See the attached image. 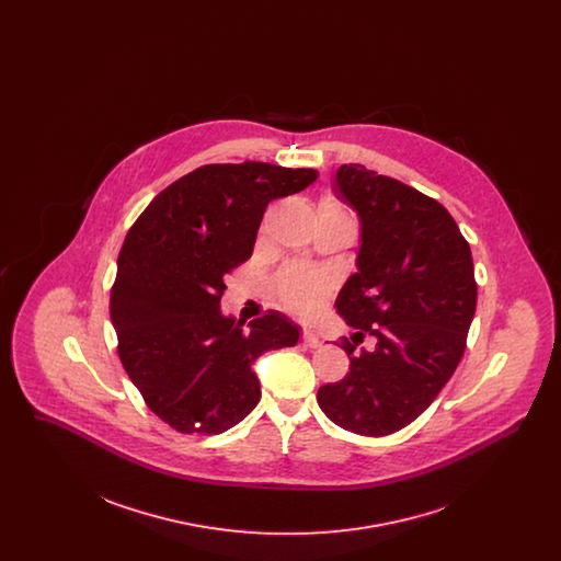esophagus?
Segmentation results:
<instances>
[{
  "label": "esophagus",
  "mask_w": 561,
  "mask_h": 561,
  "mask_svg": "<svg viewBox=\"0 0 561 561\" xmlns=\"http://www.w3.org/2000/svg\"><path fill=\"white\" fill-rule=\"evenodd\" d=\"M302 343H305L307 347L316 348L320 347L321 339L313 330H305V332H302Z\"/></svg>",
  "instance_id": "1"
}]
</instances>
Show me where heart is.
I'll return each instance as SVG.
<instances>
[{"label":"heart","instance_id":"heart-1","mask_svg":"<svg viewBox=\"0 0 561 561\" xmlns=\"http://www.w3.org/2000/svg\"><path fill=\"white\" fill-rule=\"evenodd\" d=\"M318 210H320V218L343 220V222L353 225V214L348 210L347 204L341 197H336L334 193L321 195ZM273 290L284 309H288L298 318H311L328 300V296L332 293V284L323 273L316 268L305 267V265H288L275 275Z\"/></svg>","mask_w":561,"mask_h":561}]
</instances>
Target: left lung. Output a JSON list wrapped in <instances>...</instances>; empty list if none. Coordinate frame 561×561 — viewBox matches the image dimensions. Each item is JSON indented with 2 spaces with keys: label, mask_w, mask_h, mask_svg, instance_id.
I'll list each match as a JSON object with an SVG mask.
<instances>
[{
  "label": "left lung",
  "mask_w": 561,
  "mask_h": 561,
  "mask_svg": "<svg viewBox=\"0 0 561 561\" xmlns=\"http://www.w3.org/2000/svg\"><path fill=\"white\" fill-rule=\"evenodd\" d=\"M339 193L362 218L359 271L336 298L357 332L341 339L343 380L318 403L339 427L385 437L416 421L450 380L476 316L478 282L469 241L437 199L362 163L341 165ZM370 333L373 352L358 348Z\"/></svg>",
  "instance_id": "obj_1"
}]
</instances>
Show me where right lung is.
<instances>
[{"label": "right lung", "instance_id": "1", "mask_svg": "<svg viewBox=\"0 0 561 561\" xmlns=\"http://www.w3.org/2000/svg\"><path fill=\"white\" fill-rule=\"evenodd\" d=\"M316 179L311 168L265 161L206 163L134 220L111 286L117 355L149 410L179 433L236 427L261 400L252 362L298 343L279 313L243 328L218 305L227 277L252 256L268 202Z\"/></svg>", "mask_w": 561, "mask_h": 561}]
</instances>
